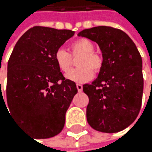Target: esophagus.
I'll list each match as a JSON object with an SVG mask.
<instances>
[{"instance_id": "esophagus-1", "label": "esophagus", "mask_w": 152, "mask_h": 152, "mask_svg": "<svg viewBox=\"0 0 152 152\" xmlns=\"http://www.w3.org/2000/svg\"><path fill=\"white\" fill-rule=\"evenodd\" d=\"M77 88L78 92H81L83 90V86L81 84H77Z\"/></svg>"}]
</instances>
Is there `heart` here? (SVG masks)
Wrapping results in <instances>:
<instances>
[{"label":"heart","mask_w":152,"mask_h":152,"mask_svg":"<svg viewBox=\"0 0 152 152\" xmlns=\"http://www.w3.org/2000/svg\"><path fill=\"white\" fill-rule=\"evenodd\" d=\"M94 51L95 45L90 40L80 38L71 43L69 46L70 54L65 49H57L55 53V61L59 70L66 73L72 64V56L80 55L77 63L79 67L67 73L66 78L77 83H85L93 77V71L98 73L103 66L102 57Z\"/></svg>","instance_id":"b5f03b06"}]
</instances>
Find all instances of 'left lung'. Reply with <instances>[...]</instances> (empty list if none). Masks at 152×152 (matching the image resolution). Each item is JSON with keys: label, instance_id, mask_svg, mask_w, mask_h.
I'll use <instances>...</instances> for the list:
<instances>
[{"label": "left lung", "instance_id": "obj_1", "mask_svg": "<svg viewBox=\"0 0 152 152\" xmlns=\"http://www.w3.org/2000/svg\"><path fill=\"white\" fill-rule=\"evenodd\" d=\"M78 36L96 42L102 52L103 66L91 85L86 119L96 130L115 133L133 123L140 113L142 93V59L135 44L123 31L110 26L85 29Z\"/></svg>", "mask_w": 152, "mask_h": 152}]
</instances>
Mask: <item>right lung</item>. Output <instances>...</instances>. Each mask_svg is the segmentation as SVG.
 <instances>
[{
    "label": "right lung",
    "instance_id": "add662e5",
    "mask_svg": "<svg viewBox=\"0 0 152 152\" xmlns=\"http://www.w3.org/2000/svg\"><path fill=\"white\" fill-rule=\"evenodd\" d=\"M74 34L34 26L18 40L9 58L6 98L10 111L38 139L62 131L66 112L77 93L75 83L64 77L55 61L56 51Z\"/></svg>",
    "mask_w": 152,
    "mask_h": 152
}]
</instances>
